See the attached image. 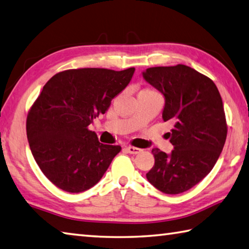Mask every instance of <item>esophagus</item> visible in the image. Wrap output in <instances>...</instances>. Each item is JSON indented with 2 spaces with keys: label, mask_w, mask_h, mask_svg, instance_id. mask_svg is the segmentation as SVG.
Segmentation results:
<instances>
[{
  "label": "esophagus",
  "mask_w": 249,
  "mask_h": 249,
  "mask_svg": "<svg viewBox=\"0 0 249 249\" xmlns=\"http://www.w3.org/2000/svg\"><path fill=\"white\" fill-rule=\"evenodd\" d=\"M124 149H125V151L128 152L129 154H132V155H137V154H139V153L141 152L140 148L134 147V146H126Z\"/></svg>",
  "instance_id": "34e87169"
}]
</instances>
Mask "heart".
Listing matches in <instances>:
<instances>
[{"mask_svg": "<svg viewBox=\"0 0 249 249\" xmlns=\"http://www.w3.org/2000/svg\"><path fill=\"white\" fill-rule=\"evenodd\" d=\"M143 91H146V92H156V91L152 90V89H145V90H143Z\"/></svg>", "mask_w": 249, "mask_h": 249, "instance_id": "1", "label": "heart"}]
</instances>
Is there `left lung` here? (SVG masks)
I'll return each mask as SVG.
<instances>
[{
  "mask_svg": "<svg viewBox=\"0 0 249 249\" xmlns=\"http://www.w3.org/2000/svg\"><path fill=\"white\" fill-rule=\"evenodd\" d=\"M166 98L163 121L173 124L170 155L153 148L154 167L146 173L152 185L165 194H180L213 170L227 140L223 103L212 79L185 65L152 67L143 72Z\"/></svg>",
  "mask_w": 249,
  "mask_h": 249,
  "instance_id": "1",
  "label": "left lung"
}]
</instances>
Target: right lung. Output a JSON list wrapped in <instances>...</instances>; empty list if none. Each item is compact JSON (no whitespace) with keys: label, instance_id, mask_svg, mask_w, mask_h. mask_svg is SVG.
Returning a JSON list of instances; mask_svg holds the SVG:
<instances>
[{"label":"right lung","instance_id":"1","mask_svg":"<svg viewBox=\"0 0 249 249\" xmlns=\"http://www.w3.org/2000/svg\"><path fill=\"white\" fill-rule=\"evenodd\" d=\"M135 68L68 69L45 83L27 116V138L37 166L58 189L80 193L102 179L119 145L89 130L128 86Z\"/></svg>","mask_w":249,"mask_h":249}]
</instances>
